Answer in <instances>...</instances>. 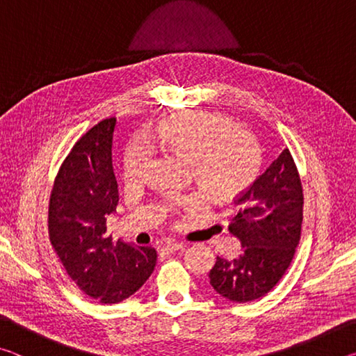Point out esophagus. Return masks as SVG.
<instances>
[{
	"mask_svg": "<svg viewBox=\"0 0 356 356\" xmlns=\"http://www.w3.org/2000/svg\"><path fill=\"white\" fill-rule=\"evenodd\" d=\"M180 248H184V243L180 242H171V240H168L163 245H161V251L163 252H174Z\"/></svg>",
	"mask_w": 356,
	"mask_h": 356,
	"instance_id": "obj_1",
	"label": "esophagus"
}]
</instances>
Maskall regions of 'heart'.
<instances>
[{"label": "heart", "instance_id": "heart-1", "mask_svg": "<svg viewBox=\"0 0 356 356\" xmlns=\"http://www.w3.org/2000/svg\"><path fill=\"white\" fill-rule=\"evenodd\" d=\"M135 138L125 147L122 177L135 184L150 160L154 140L168 152L190 165L191 177L212 200H231L256 177L261 166V146L251 131L240 129L236 118L225 113L191 110L161 122L154 135ZM193 204V200H184Z\"/></svg>", "mask_w": 356, "mask_h": 356}]
</instances>
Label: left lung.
<instances>
[{
	"mask_svg": "<svg viewBox=\"0 0 356 356\" xmlns=\"http://www.w3.org/2000/svg\"><path fill=\"white\" fill-rule=\"evenodd\" d=\"M303 190L289 149L234 201L229 232L242 252L232 261L216 257L210 284L236 303H246L272 291L291 265L300 242Z\"/></svg>",
	"mask_w": 356,
	"mask_h": 356,
	"instance_id": "1",
	"label": "left lung"
}]
</instances>
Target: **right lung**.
Listing matches in <instances>:
<instances>
[{"instance_id":"add662e5","label":"right lung","mask_w":356,"mask_h":356,"mask_svg":"<svg viewBox=\"0 0 356 356\" xmlns=\"http://www.w3.org/2000/svg\"><path fill=\"white\" fill-rule=\"evenodd\" d=\"M116 119L110 118L80 138L59 170L50 196L48 234L65 272L100 303H119L152 275L156 252L150 246L113 242L108 215L119 195L111 144Z\"/></svg>"}]
</instances>
